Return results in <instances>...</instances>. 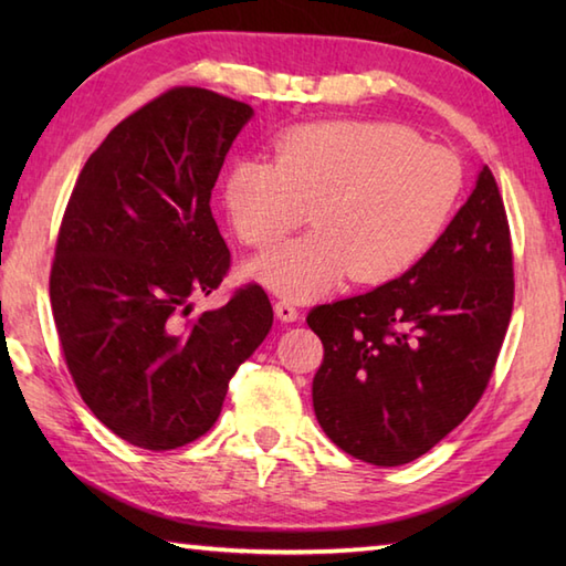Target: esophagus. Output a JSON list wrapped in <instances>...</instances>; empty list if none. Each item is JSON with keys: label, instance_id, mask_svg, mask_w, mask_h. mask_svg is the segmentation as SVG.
<instances>
[{"label": "esophagus", "instance_id": "obj_1", "mask_svg": "<svg viewBox=\"0 0 566 566\" xmlns=\"http://www.w3.org/2000/svg\"><path fill=\"white\" fill-rule=\"evenodd\" d=\"M274 314L280 321L292 323L298 318V308L294 306V302H290V298H280V302L274 304Z\"/></svg>", "mask_w": 566, "mask_h": 566}]
</instances>
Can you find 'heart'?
Masks as SVG:
<instances>
[{"instance_id":"1","label":"heart","mask_w":566,"mask_h":566,"mask_svg":"<svg viewBox=\"0 0 566 566\" xmlns=\"http://www.w3.org/2000/svg\"><path fill=\"white\" fill-rule=\"evenodd\" d=\"M462 165L391 122H318L270 143V163L240 160L221 199L235 238L272 248L302 226L318 228L250 264L272 292L306 298L350 272L359 284L406 274L436 248L462 195Z\"/></svg>"}]
</instances>
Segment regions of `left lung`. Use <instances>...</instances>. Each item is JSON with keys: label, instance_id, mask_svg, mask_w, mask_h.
<instances>
[{"label": "left lung", "instance_id": "obj_1", "mask_svg": "<svg viewBox=\"0 0 566 566\" xmlns=\"http://www.w3.org/2000/svg\"><path fill=\"white\" fill-rule=\"evenodd\" d=\"M513 245L489 167L428 255L399 280L308 311L323 343L314 411L357 460H418L472 413L506 338Z\"/></svg>", "mask_w": 566, "mask_h": 566}]
</instances>
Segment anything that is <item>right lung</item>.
<instances>
[{
    "instance_id": "add662e5",
    "label": "right lung",
    "mask_w": 566,
    "mask_h": 566,
    "mask_svg": "<svg viewBox=\"0 0 566 566\" xmlns=\"http://www.w3.org/2000/svg\"><path fill=\"white\" fill-rule=\"evenodd\" d=\"M250 116L211 90L163 92L90 155L60 221L51 306L65 365L90 411L143 450L201 438L272 328L255 282L189 316L231 270L209 199Z\"/></svg>"
}]
</instances>
